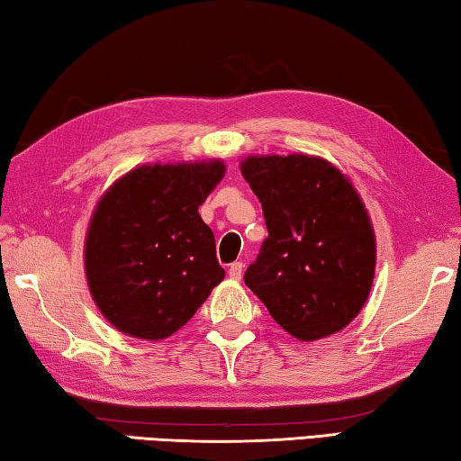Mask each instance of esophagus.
Listing matches in <instances>:
<instances>
[{
  "mask_svg": "<svg viewBox=\"0 0 461 461\" xmlns=\"http://www.w3.org/2000/svg\"><path fill=\"white\" fill-rule=\"evenodd\" d=\"M243 263L240 261H237V263H232V266L229 267V277L230 280H235V282H239L240 280V276H243Z\"/></svg>",
  "mask_w": 461,
  "mask_h": 461,
  "instance_id": "esophagus-1",
  "label": "esophagus"
}]
</instances>
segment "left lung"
Listing matches in <instances>:
<instances>
[{
	"instance_id": "8db88e82",
	"label": "left lung",
	"mask_w": 461,
	"mask_h": 461,
	"mask_svg": "<svg viewBox=\"0 0 461 461\" xmlns=\"http://www.w3.org/2000/svg\"><path fill=\"white\" fill-rule=\"evenodd\" d=\"M240 173L258 195L269 237L245 284L298 341L343 330L364 308L375 274L372 218L351 179L316 155H249Z\"/></svg>"
}]
</instances>
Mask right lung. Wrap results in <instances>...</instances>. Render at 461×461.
Returning a JSON list of instances; mask_svg holds the SVG:
<instances>
[{
	"label": "right lung",
	"instance_id": "right-lung-1",
	"mask_svg": "<svg viewBox=\"0 0 461 461\" xmlns=\"http://www.w3.org/2000/svg\"><path fill=\"white\" fill-rule=\"evenodd\" d=\"M224 171L221 159L139 165L97 200L83 266L95 306L120 333L171 337L224 280L198 212Z\"/></svg>",
	"mask_w": 461,
	"mask_h": 461
}]
</instances>
